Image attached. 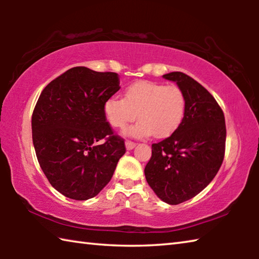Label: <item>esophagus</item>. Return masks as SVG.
Returning a JSON list of instances; mask_svg holds the SVG:
<instances>
[{
    "label": "esophagus",
    "mask_w": 259,
    "mask_h": 259,
    "mask_svg": "<svg viewBox=\"0 0 259 259\" xmlns=\"http://www.w3.org/2000/svg\"><path fill=\"white\" fill-rule=\"evenodd\" d=\"M135 146H136V143L131 142V140H125V148H126V150H128V151L133 150Z\"/></svg>",
    "instance_id": "34e87169"
}]
</instances>
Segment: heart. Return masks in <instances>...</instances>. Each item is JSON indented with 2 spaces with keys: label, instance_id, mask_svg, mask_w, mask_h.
Segmentation results:
<instances>
[{
  "label": "heart",
  "instance_id": "b5f03b06",
  "mask_svg": "<svg viewBox=\"0 0 259 259\" xmlns=\"http://www.w3.org/2000/svg\"><path fill=\"white\" fill-rule=\"evenodd\" d=\"M186 96L177 85L136 82L125 89L124 97H112L104 104V115L109 125L124 129L136 116L139 121L126 131L133 137L165 138L172 135L184 120Z\"/></svg>",
  "mask_w": 259,
  "mask_h": 259
}]
</instances>
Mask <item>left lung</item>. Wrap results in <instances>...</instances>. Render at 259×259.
<instances>
[{
  "label": "left lung",
  "mask_w": 259,
  "mask_h": 259,
  "mask_svg": "<svg viewBox=\"0 0 259 259\" xmlns=\"http://www.w3.org/2000/svg\"><path fill=\"white\" fill-rule=\"evenodd\" d=\"M186 96V112L178 129L152 145L145 177L168 204L194 198L209 185L224 160L226 126L221 106L209 91L182 72L164 74Z\"/></svg>",
  "instance_id": "obj_1"
}]
</instances>
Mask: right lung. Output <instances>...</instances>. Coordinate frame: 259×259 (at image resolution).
<instances>
[{
	"label": "right lung",
	"mask_w": 259,
	"mask_h": 259,
	"mask_svg": "<svg viewBox=\"0 0 259 259\" xmlns=\"http://www.w3.org/2000/svg\"><path fill=\"white\" fill-rule=\"evenodd\" d=\"M119 90L116 73L78 66L51 81L38 97L32 115L35 153L48 181L66 198L97 195L125 153L124 140L104 115L105 102Z\"/></svg>",
	"instance_id": "add662e5"
}]
</instances>
